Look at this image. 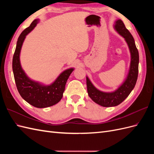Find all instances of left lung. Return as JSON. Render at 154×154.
<instances>
[{
	"label": "left lung",
	"mask_w": 154,
	"mask_h": 154,
	"mask_svg": "<svg viewBox=\"0 0 154 154\" xmlns=\"http://www.w3.org/2000/svg\"><path fill=\"white\" fill-rule=\"evenodd\" d=\"M114 27L118 33L122 36L127 42L131 54V62L127 79L114 92H104L97 89L92 85L88 78L87 77V87L88 96L95 103L105 107L117 106L122 103L133 90L138 76L139 53L133 36L126 28L122 20L119 19L116 21Z\"/></svg>",
	"instance_id": "obj_1"
}]
</instances>
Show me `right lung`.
I'll return each mask as SVG.
<instances>
[{
    "mask_svg": "<svg viewBox=\"0 0 154 154\" xmlns=\"http://www.w3.org/2000/svg\"><path fill=\"white\" fill-rule=\"evenodd\" d=\"M38 20H35L19 36L15 51L13 57L12 67L16 86L22 97L27 103L37 108H45L53 106L61 100L66 82L73 68L66 70L60 74L52 84L44 85L32 81L26 76L20 62V53L26 35L35 28Z\"/></svg>",
    "mask_w": 154,
    "mask_h": 154,
    "instance_id": "add662e5",
    "label": "right lung"
}]
</instances>
